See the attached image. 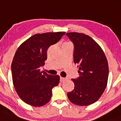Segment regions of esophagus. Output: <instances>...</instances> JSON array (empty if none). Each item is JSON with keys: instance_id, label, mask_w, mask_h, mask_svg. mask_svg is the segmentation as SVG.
<instances>
[{"instance_id": "34e87169", "label": "esophagus", "mask_w": 121, "mask_h": 121, "mask_svg": "<svg viewBox=\"0 0 121 121\" xmlns=\"http://www.w3.org/2000/svg\"><path fill=\"white\" fill-rule=\"evenodd\" d=\"M66 80V78L63 77H60V82H63L65 81Z\"/></svg>"}]
</instances>
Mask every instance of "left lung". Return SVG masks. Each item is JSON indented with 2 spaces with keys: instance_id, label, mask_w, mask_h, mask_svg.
I'll return each instance as SVG.
<instances>
[{
  "instance_id": "1",
  "label": "left lung",
  "mask_w": 121,
  "mask_h": 121,
  "mask_svg": "<svg viewBox=\"0 0 121 121\" xmlns=\"http://www.w3.org/2000/svg\"><path fill=\"white\" fill-rule=\"evenodd\" d=\"M74 44V63L80 77L72 79L75 88L67 94L70 101L78 105H88L99 99L107 86L109 65L101 47L83 33H67Z\"/></svg>"
}]
</instances>
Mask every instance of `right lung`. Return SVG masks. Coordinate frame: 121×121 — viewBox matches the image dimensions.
I'll list each match as a JSON object with an SVG mask.
<instances>
[{
    "label": "right lung",
    "instance_id": "obj_1",
    "mask_svg": "<svg viewBox=\"0 0 121 121\" xmlns=\"http://www.w3.org/2000/svg\"><path fill=\"white\" fill-rule=\"evenodd\" d=\"M65 32L36 34L23 42L17 49L11 65L13 84L25 103L41 107L50 100L52 88L60 82V76L40 72L47 60L49 46L56 43Z\"/></svg>",
    "mask_w": 121,
    "mask_h": 121
}]
</instances>
